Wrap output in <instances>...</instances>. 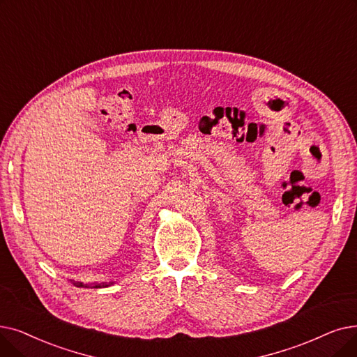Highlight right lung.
Returning <instances> with one entry per match:
<instances>
[{
    "label": "right lung",
    "instance_id": "obj_1",
    "mask_svg": "<svg viewBox=\"0 0 357 357\" xmlns=\"http://www.w3.org/2000/svg\"><path fill=\"white\" fill-rule=\"evenodd\" d=\"M74 286H77V287H95V289H100V287H107V286H111V284H114L115 282H109V283H106V282H103V283H91V284H84V283H82V282H74V280H70Z\"/></svg>",
    "mask_w": 357,
    "mask_h": 357
}]
</instances>
